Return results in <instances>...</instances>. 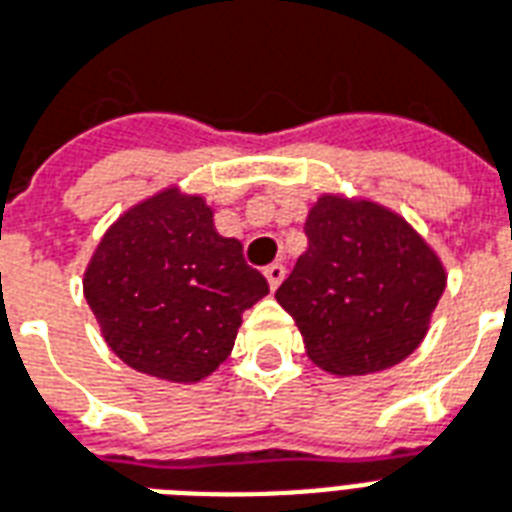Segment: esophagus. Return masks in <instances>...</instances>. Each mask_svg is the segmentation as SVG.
Listing matches in <instances>:
<instances>
[{
	"label": "esophagus",
	"mask_w": 512,
	"mask_h": 512,
	"mask_svg": "<svg viewBox=\"0 0 512 512\" xmlns=\"http://www.w3.org/2000/svg\"><path fill=\"white\" fill-rule=\"evenodd\" d=\"M263 274H266V279H268V287H271V290H276V287L282 285V279H285V266H282V263H271V266H268Z\"/></svg>",
	"instance_id": "obj_1"
}]
</instances>
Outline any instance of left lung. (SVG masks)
<instances>
[{"instance_id": "1", "label": "left lung", "mask_w": 512, "mask_h": 512, "mask_svg": "<svg viewBox=\"0 0 512 512\" xmlns=\"http://www.w3.org/2000/svg\"><path fill=\"white\" fill-rule=\"evenodd\" d=\"M309 249L276 290L323 372L391 369L426 339L448 285L439 255L391 208L320 195L306 217Z\"/></svg>"}]
</instances>
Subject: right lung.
<instances>
[{
  "label": "right lung",
  "mask_w": 512,
  "mask_h": 512,
  "mask_svg": "<svg viewBox=\"0 0 512 512\" xmlns=\"http://www.w3.org/2000/svg\"><path fill=\"white\" fill-rule=\"evenodd\" d=\"M83 295L102 339L135 372L200 382L233 352L241 314L268 295L238 238L200 195L168 187L127 208L94 249Z\"/></svg>",
  "instance_id": "right-lung-1"
}]
</instances>
